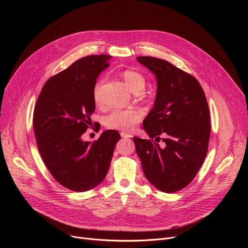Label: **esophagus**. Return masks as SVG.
<instances>
[{
    "label": "esophagus",
    "instance_id": "esophagus-1",
    "mask_svg": "<svg viewBox=\"0 0 248 248\" xmlns=\"http://www.w3.org/2000/svg\"><path fill=\"white\" fill-rule=\"evenodd\" d=\"M121 136L123 138H130L131 135L129 133H126V132H121Z\"/></svg>",
    "mask_w": 248,
    "mask_h": 248
}]
</instances>
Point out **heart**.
I'll return each mask as SVG.
<instances>
[{"label": "heart", "instance_id": "obj_1", "mask_svg": "<svg viewBox=\"0 0 248 248\" xmlns=\"http://www.w3.org/2000/svg\"><path fill=\"white\" fill-rule=\"evenodd\" d=\"M123 78L126 86L133 93L143 91L145 87V78L143 75L135 72V70L126 69L123 73ZM103 82V80H99L93 89V97L96 104L101 103V88ZM141 118H142V112L138 109L115 110L105 117L104 123L106 126L112 129L131 131L141 121Z\"/></svg>", "mask_w": 248, "mask_h": 248}]
</instances>
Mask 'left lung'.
Masks as SVG:
<instances>
[{"mask_svg": "<svg viewBox=\"0 0 248 248\" xmlns=\"http://www.w3.org/2000/svg\"><path fill=\"white\" fill-rule=\"evenodd\" d=\"M157 79L153 109L143 121L151 139L133 137L143 172L151 185L171 193L188 186L201 168L208 151L210 112L204 91L191 75L168 61L137 57Z\"/></svg>", "mask_w": 248, "mask_h": 248, "instance_id": "left-lung-1", "label": "left lung"}]
</instances>
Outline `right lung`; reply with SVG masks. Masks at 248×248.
<instances>
[{
  "label": "right lung",
  "instance_id": "right-lung-1",
  "mask_svg": "<svg viewBox=\"0 0 248 248\" xmlns=\"http://www.w3.org/2000/svg\"><path fill=\"white\" fill-rule=\"evenodd\" d=\"M111 58L78 60L44 84L35 105L33 128L41 158L54 179L73 191L90 190L104 181L121 139L113 129L93 142L81 139L95 111L96 79Z\"/></svg>",
  "mask_w": 248,
  "mask_h": 248
}]
</instances>
